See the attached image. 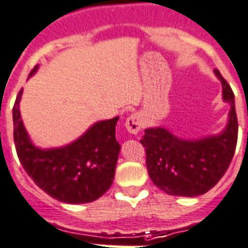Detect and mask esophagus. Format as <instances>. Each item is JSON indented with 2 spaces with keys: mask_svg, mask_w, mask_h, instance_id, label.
Listing matches in <instances>:
<instances>
[{
  "mask_svg": "<svg viewBox=\"0 0 248 248\" xmlns=\"http://www.w3.org/2000/svg\"><path fill=\"white\" fill-rule=\"evenodd\" d=\"M125 126L130 134H137L143 126V118L139 112H134L125 122Z\"/></svg>",
  "mask_w": 248,
  "mask_h": 248,
  "instance_id": "obj_1",
  "label": "esophagus"
}]
</instances>
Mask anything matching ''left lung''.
<instances>
[{
  "instance_id": "1",
  "label": "left lung",
  "mask_w": 248,
  "mask_h": 248,
  "mask_svg": "<svg viewBox=\"0 0 248 248\" xmlns=\"http://www.w3.org/2000/svg\"><path fill=\"white\" fill-rule=\"evenodd\" d=\"M223 100L231 104L230 119L218 136L184 140L165 128H148L140 143L146 148V163L153 184L169 195H202L218 184L230 167L237 146L238 122L234 93L218 69Z\"/></svg>"
}]
</instances>
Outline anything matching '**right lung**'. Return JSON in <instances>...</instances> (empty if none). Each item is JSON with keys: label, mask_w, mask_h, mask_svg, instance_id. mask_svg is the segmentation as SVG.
<instances>
[{"label": "right lung", "mask_w": 248, "mask_h": 248, "mask_svg": "<svg viewBox=\"0 0 248 248\" xmlns=\"http://www.w3.org/2000/svg\"><path fill=\"white\" fill-rule=\"evenodd\" d=\"M38 65L30 76L34 75ZM22 90L12 109L14 140L22 167L34 183L55 200L83 204L99 199L114 181L120 152L114 119L96 123L81 138L68 146L40 149L30 142L22 124L18 104Z\"/></svg>", "instance_id": "right-lung-1"}]
</instances>
